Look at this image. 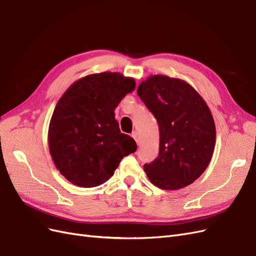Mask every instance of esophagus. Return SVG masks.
<instances>
[{
  "instance_id": "1",
  "label": "esophagus",
  "mask_w": 256,
  "mask_h": 256,
  "mask_svg": "<svg viewBox=\"0 0 256 256\" xmlns=\"http://www.w3.org/2000/svg\"><path fill=\"white\" fill-rule=\"evenodd\" d=\"M132 138H134L136 144L138 145V131H134V132H132Z\"/></svg>"
}]
</instances>
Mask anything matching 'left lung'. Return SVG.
Returning <instances> with one entry per match:
<instances>
[{"instance_id":"8db88e82","label":"left lung","mask_w":256,"mask_h":256,"mask_svg":"<svg viewBox=\"0 0 256 256\" xmlns=\"http://www.w3.org/2000/svg\"><path fill=\"white\" fill-rule=\"evenodd\" d=\"M159 126V154L144 171L156 187L178 190L204 173L216 144V126L205 100L189 83L150 76L138 88Z\"/></svg>"}]
</instances>
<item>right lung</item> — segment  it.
<instances>
[{
	"label": "right lung",
	"instance_id": "right-lung-1",
	"mask_svg": "<svg viewBox=\"0 0 256 256\" xmlns=\"http://www.w3.org/2000/svg\"><path fill=\"white\" fill-rule=\"evenodd\" d=\"M134 88V78L106 72L76 81L60 98L48 142L54 164L67 180L97 187L113 176L124 157L136 150L134 138L120 132L114 113Z\"/></svg>",
	"mask_w": 256,
	"mask_h": 256
}]
</instances>
